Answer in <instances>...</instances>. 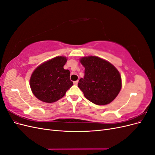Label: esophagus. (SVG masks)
I'll list each match as a JSON object with an SVG mask.
<instances>
[{
	"mask_svg": "<svg viewBox=\"0 0 155 155\" xmlns=\"http://www.w3.org/2000/svg\"><path fill=\"white\" fill-rule=\"evenodd\" d=\"M78 81H74V84L75 85H78Z\"/></svg>",
	"mask_w": 155,
	"mask_h": 155,
	"instance_id": "34e87169",
	"label": "esophagus"
}]
</instances>
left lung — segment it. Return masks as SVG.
I'll list each match as a JSON object with an SVG mask.
<instances>
[{
	"label": "left lung",
	"instance_id": "1",
	"mask_svg": "<svg viewBox=\"0 0 155 155\" xmlns=\"http://www.w3.org/2000/svg\"><path fill=\"white\" fill-rule=\"evenodd\" d=\"M79 61L85 67V76L78 87L93 104L105 105L113 101L121 88V78L116 67L96 56L83 57Z\"/></svg>",
	"mask_w": 155,
	"mask_h": 155
}]
</instances>
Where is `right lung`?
<instances>
[{
	"instance_id": "add662e5",
	"label": "right lung",
	"mask_w": 155,
	"mask_h": 155,
	"mask_svg": "<svg viewBox=\"0 0 155 155\" xmlns=\"http://www.w3.org/2000/svg\"><path fill=\"white\" fill-rule=\"evenodd\" d=\"M67 61V58L58 56L35 69L30 79V85L37 99L45 103L57 101L72 86L70 72L63 68Z\"/></svg>"
}]
</instances>
